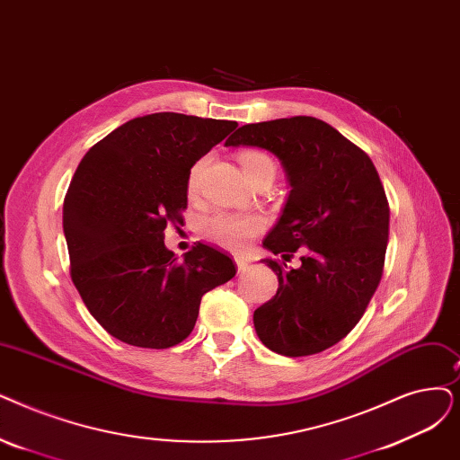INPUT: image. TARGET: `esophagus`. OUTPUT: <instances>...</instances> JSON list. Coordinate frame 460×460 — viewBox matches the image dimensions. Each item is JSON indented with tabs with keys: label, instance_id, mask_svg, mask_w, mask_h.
I'll list each match as a JSON object with an SVG mask.
<instances>
[{
	"label": "esophagus",
	"instance_id": "obj_1",
	"mask_svg": "<svg viewBox=\"0 0 460 460\" xmlns=\"http://www.w3.org/2000/svg\"><path fill=\"white\" fill-rule=\"evenodd\" d=\"M234 263H236V269H238V272H246L248 270V267H250V263H248V259H244V257H234Z\"/></svg>",
	"mask_w": 460,
	"mask_h": 460
}]
</instances>
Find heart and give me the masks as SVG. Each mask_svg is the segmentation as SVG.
<instances>
[{"instance_id":"obj_1","label":"heart","mask_w":460,"mask_h":460,"mask_svg":"<svg viewBox=\"0 0 460 460\" xmlns=\"http://www.w3.org/2000/svg\"><path fill=\"white\" fill-rule=\"evenodd\" d=\"M238 162H241V167L246 174L250 182H253L257 176H261L265 172L276 171L272 159L257 150H246L241 155H238ZM208 164L207 157H201L199 162L193 164L188 174V191L193 195L199 190V184H201V176L205 172V167ZM265 222L263 217H259L255 214H233V212H214L207 216L201 222V234L207 238L208 243L222 246L226 250L238 252L246 248L250 243V238H253L259 231L263 229Z\"/></svg>"}]
</instances>
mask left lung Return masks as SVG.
<instances>
[{
  "label": "left lung",
  "mask_w": 460,
  "mask_h": 460,
  "mask_svg": "<svg viewBox=\"0 0 460 460\" xmlns=\"http://www.w3.org/2000/svg\"><path fill=\"white\" fill-rule=\"evenodd\" d=\"M257 146L282 162L289 197L263 246L301 265L263 259L278 291L253 312L269 349L323 351L363 317L384 274L389 203L372 159L323 119L293 116L238 128L226 146Z\"/></svg>",
  "instance_id": "left-lung-1"
}]
</instances>
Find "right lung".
Wrapping results in <instances>:
<instances>
[{"instance_id":"1","label":"right lung","mask_w":460,"mask_h":460,"mask_svg":"<svg viewBox=\"0 0 460 460\" xmlns=\"http://www.w3.org/2000/svg\"><path fill=\"white\" fill-rule=\"evenodd\" d=\"M178 112L133 118L93 145L64 199L71 279L90 314L129 346L165 349L195 327L207 291L236 274L231 257L195 244L165 248L182 224L188 174L236 128Z\"/></svg>"}]
</instances>
